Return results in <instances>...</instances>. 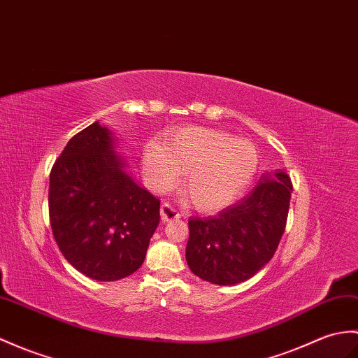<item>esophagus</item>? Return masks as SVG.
Listing matches in <instances>:
<instances>
[{"mask_svg": "<svg viewBox=\"0 0 358 358\" xmlns=\"http://www.w3.org/2000/svg\"><path fill=\"white\" fill-rule=\"evenodd\" d=\"M160 213H162L163 221H172V220L181 218V212H178L171 203H163L160 207Z\"/></svg>", "mask_w": 358, "mask_h": 358, "instance_id": "34e87169", "label": "esophagus"}]
</instances>
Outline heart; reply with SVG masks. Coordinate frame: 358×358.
I'll use <instances>...</instances> for the list:
<instances>
[{
	"mask_svg": "<svg viewBox=\"0 0 358 358\" xmlns=\"http://www.w3.org/2000/svg\"><path fill=\"white\" fill-rule=\"evenodd\" d=\"M259 157L253 143L209 128H186L143 152V171L155 187L181 190L195 209L210 212L231 204L253 180Z\"/></svg>",
	"mask_w": 358,
	"mask_h": 358,
	"instance_id": "obj_1",
	"label": "heart"
}]
</instances>
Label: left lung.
<instances>
[{"label": "left lung", "instance_id": "8db88e82", "mask_svg": "<svg viewBox=\"0 0 358 358\" xmlns=\"http://www.w3.org/2000/svg\"><path fill=\"white\" fill-rule=\"evenodd\" d=\"M292 192V180L284 171L264 173L252 192L217 217L190 218V271L215 285H235L255 276L284 235Z\"/></svg>", "mask_w": 358, "mask_h": 358}]
</instances>
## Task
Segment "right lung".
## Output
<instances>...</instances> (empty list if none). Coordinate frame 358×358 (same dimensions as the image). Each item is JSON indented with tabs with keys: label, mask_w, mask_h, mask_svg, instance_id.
Instances as JSON below:
<instances>
[{
	"label": "right lung",
	"mask_w": 358,
	"mask_h": 358,
	"mask_svg": "<svg viewBox=\"0 0 358 358\" xmlns=\"http://www.w3.org/2000/svg\"><path fill=\"white\" fill-rule=\"evenodd\" d=\"M99 122L71 137L50 172L48 212L61 253L94 280L141 267L160 222V199L140 187Z\"/></svg>",
	"instance_id": "right-lung-1"
}]
</instances>
